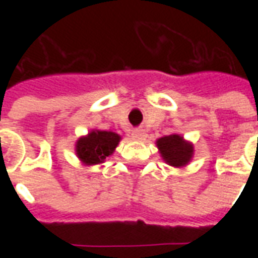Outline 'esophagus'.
<instances>
[{
  "label": "esophagus",
  "instance_id": "obj_1",
  "mask_svg": "<svg viewBox=\"0 0 258 258\" xmlns=\"http://www.w3.org/2000/svg\"><path fill=\"white\" fill-rule=\"evenodd\" d=\"M133 138L137 141H142L144 138H145V131L141 128H137L133 131Z\"/></svg>",
  "mask_w": 258,
  "mask_h": 258
}]
</instances>
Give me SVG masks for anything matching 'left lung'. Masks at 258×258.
<instances>
[{"instance_id": "1", "label": "left lung", "mask_w": 258, "mask_h": 258, "mask_svg": "<svg viewBox=\"0 0 258 258\" xmlns=\"http://www.w3.org/2000/svg\"><path fill=\"white\" fill-rule=\"evenodd\" d=\"M157 148L162 153L163 159L174 167H181L185 166L189 162L194 148L190 144L185 142L182 137L177 134L163 137L160 140H157Z\"/></svg>"}]
</instances>
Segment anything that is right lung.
Wrapping results in <instances>:
<instances>
[{
  "label": "right lung",
  "instance_id": "1",
  "mask_svg": "<svg viewBox=\"0 0 258 258\" xmlns=\"http://www.w3.org/2000/svg\"><path fill=\"white\" fill-rule=\"evenodd\" d=\"M120 142V135L112 131H91L87 137L77 141L76 152L85 164H98L110 156Z\"/></svg>",
  "mask_w": 258,
  "mask_h": 258
}]
</instances>
